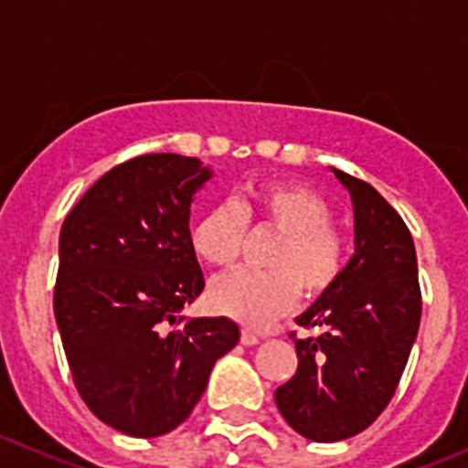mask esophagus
Wrapping results in <instances>:
<instances>
[{"mask_svg":"<svg viewBox=\"0 0 468 468\" xmlns=\"http://www.w3.org/2000/svg\"><path fill=\"white\" fill-rule=\"evenodd\" d=\"M242 344L244 346H254V344H259L261 342V337L259 335H254V333H249V330H242Z\"/></svg>","mask_w":468,"mask_h":468,"instance_id":"34e87169","label":"esophagus"}]
</instances>
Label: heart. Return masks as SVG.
<instances>
[{
    "label": "heart",
    "instance_id": "obj_1",
    "mask_svg": "<svg viewBox=\"0 0 468 468\" xmlns=\"http://www.w3.org/2000/svg\"><path fill=\"white\" fill-rule=\"evenodd\" d=\"M254 233H277L265 268L233 272L209 288L217 312L249 327H265L298 303L325 295L346 265V239L333 226V207L314 189L295 182L251 186L235 203L207 209L191 229L196 256L212 268L230 270Z\"/></svg>",
    "mask_w": 468,
    "mask_h": 468
}]
</instances>
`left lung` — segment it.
<instances>
[{
	"label": "left lung",
	"instance_id": "obj_1",
	"mask_svg": "<svg viewBox=\"0 0 468 468\" xmlns=\"http://www.w3.org/2000/svg\"><path fill=\"white\" fill-rule=\"evenodd\" d=\"M333 173L351 194L356 254L339 282L295 318L316 335L295 339L298 372L274 392L283 420L318 443L360 434L381 416L422 314L416 247L401 217L372 185Z\"/></svg>",
	"mask_w": 468,
	"mask_h": 468
}]
</instances>
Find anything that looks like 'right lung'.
<instances>
[{"label":"right lung","mask_w":468,"mask_h":468,"mask_svg":"<svg viewBox=\"0 0 468 468\" xmlns=\"http://www.w3.org/2000/svg\"><path fill=\"white\" fill-rule=\"evenodd\" d=\"M196 156L143 154L108 170L59 233L55 318L90 411L129 436L168 434L239 342L230 318L180 316L205 288L191 247Z\"/></svg>","instance_id":"1"}]
</instances>
